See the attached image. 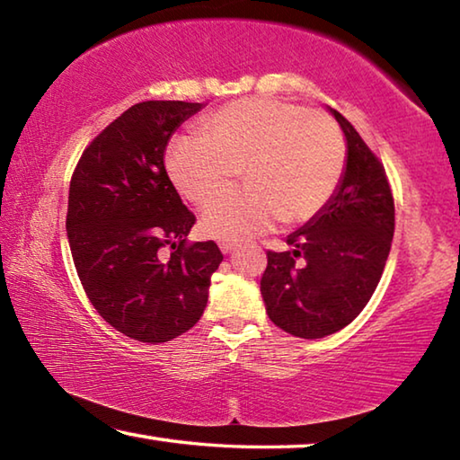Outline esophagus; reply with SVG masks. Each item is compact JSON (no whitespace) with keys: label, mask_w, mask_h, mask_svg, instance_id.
I'll use <instances>...</instances> for the list:
<instances>
[{"label":"esophagus","mask_w":460,"mask_h":460,"mask_svg":"<svg viewBox=\"0 0 460 460\" xmlns=\"http://www.w3.org/2000/svg\"><path fill=\"white\" fill-rule=\"evenodd\" d=\"M219 247H221L223 253H231L233 249H237V243H231V241H223Z\"/></svg>","instance_id":"obj_1"}]
</instances>
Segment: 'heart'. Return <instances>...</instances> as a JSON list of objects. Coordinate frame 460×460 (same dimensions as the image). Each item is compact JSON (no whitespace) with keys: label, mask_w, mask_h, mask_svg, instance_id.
Masks as SVG:
<instances>
[{"label":"heart","mask_w":460,"mask_h":460,"mask_svg":"<svg viewBox=\"0 0 460 460\" xmlns=\"http://www.w3.org/2000/svg\"><path fill=\"white\" fill-rule=\"evenodd\" d=\"M200 137L172 139L166 170L190 202L234 180L248 186L208 199L200 229L217 241H241L278 219L306 223L332 199L345 170V142L329 115L270 97L239 99L208 115Z\"/></svg>","instance_id":"1"}]
</instances>
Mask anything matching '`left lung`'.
Returning <instances> with one entry per match:
<instances>
[{"label": "left lung", "mask_w": 460, "mask_h": 460, "mask_svg": "<svg viewBox=\"0 0 460 460\" xmlns=\"http://www.w3.org/2000/svg\"><path fill=\"white\" fill-rule=\"evenodd\" d=\"M331 113L347 139L341 182L329 205L288 235L290 252H268L260 282L270 321L300 339H323L355 321L376 292L394 239L385 170L351 123Z\"/></svg>", "instance_id": "1"}]
</instances>
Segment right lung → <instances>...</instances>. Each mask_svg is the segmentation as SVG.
Masks as SVG:
<instances>
[{"instance_id":"right-lung-1","label":"right lung","mask_w":460,"mask_h":460,"mask_svg":"<svg viewBox=\"0 0 460 460\" xmlns=\"http://www.w3.org/2000/svg\"><path fill=\"white\" fill-rule=\"evenodd\" d=\"M200 109L186 101L131 105L87 146L71 178L66 235L76 274L105 323L139 342L192 329L223 261L215 241H186L197 219L164 166L170 137ZM166 244L173 253L162 262Z\"/></svg>"}]
</instances>
